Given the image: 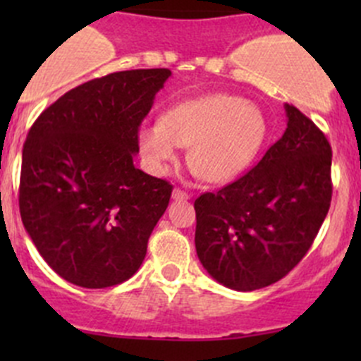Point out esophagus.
Returning <instances> with one entry per match:
<instances>
[{"label":"esophagus","mask_w":361,"mask_h":361,"mask_svg":"<svg viewBox=\"0 0 361 361\" xmlns=\"http://www.w3.org/2000/svg\"><path fill=\"white\" fill-rule=\"evenodd\" d=\"M173 199H174V201H188V199H190V194H188V192H185V190H181V188H174Z\"/></svg>","instance_id":"esophagus-1"}]
</instances>
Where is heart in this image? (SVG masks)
Wrapping results in <instances>:
<instances>
[{"instance_id": "b5f03b06", "label": "heart", "mask_w": 361, "mask_h": 361, "mask_svg": "<svg viewBox=\"0 0 361 361\" xmlns=\"http://www.w3.org/2000/svg\"><path fill=\"white\" fill-rule=\"evenodd\" d=\"M267 134L260 108L232 94H209L169 108L137 129V145L155 173H166L188 148L190 169L207 183H227L257 157Z\"/></svg>"}]
</instances>
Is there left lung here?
Instances as JSON below:
<instances>
[{
    "label": "left lung",
    "instance_id": "8db88e82",
    "mask_svg": "<svg viewBox=\"0 0 361 361\" xmlns=\"http://www.w3.org/2000/svg\"><path fill=\"white\" fill-rule=\"evenodd\" d=\"M286 130L245 176L195 199V250L213 279L253 292L285 278L311 248L332 201V148L285 104Z\"/></svg>",
    "mask_w": 361,
    "mask_h": 361
}]
</instances>
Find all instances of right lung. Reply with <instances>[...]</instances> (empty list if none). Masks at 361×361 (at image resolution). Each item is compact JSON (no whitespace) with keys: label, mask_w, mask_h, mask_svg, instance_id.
<instances>
[{"label":"right lung","mask_w":361,"mask_h":361,"mask_svg":"<svg viewBox=\"0 0 361 361\" xmlns=\"http://www.w3.org/2000/svg\"><path fill=\"white\" fill-rule=\"evenodd\" d=\"M171 71L130 69L75 87L29 129L19 207L29 238L63 279L108 288L143 264L173 185L134 167L137 129Z\"/></svg>","instance_id":"add662e5"}]
</instances>
